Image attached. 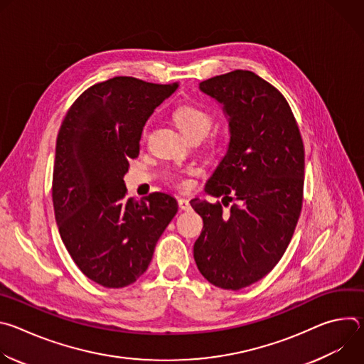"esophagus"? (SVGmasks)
Segmentation results:
<instances>
[{
  "label": "esophagus",
  "instance_id": "34e87169",
  "mask_svg": "<svg viewBox=\"0 0 364 364\" xmlns=\"http://www.w3.org/2000/svg\"><path fill=\"white\" fill-rule=\"evenodd\" d=\"M178 207L181 210L187 212V210H190V201L187 198H178Z\"/></svg>",
  "mask_w": 364,
  "mask_h": 364
}]
</instances>
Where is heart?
Instances as JSON below:
<instances>
[{"mask_svg": "<svg viewBox=\"0 0 364 364\" xmlns=\"http://www.w3.org/2000/svg\"><path fill=\"white\" fill-rule=\"evenodd\" d=\"M174 121L178 125V128L188 136H196L201 135L204 136L207 132L210 131L213 125V115L209 114L207 111L194 107V105H180L176 108L174 114ZM144 136H146V129L144 131ZM198 174L196 168H184L174 171L168 174V181L171 186H174L178 190L187 191L193 187V180L191 177Z\"/></svg>", "mask_w": 364, "mask_h": 364, "instance_id": "heart-1", "label": "heart"}]
</instances>
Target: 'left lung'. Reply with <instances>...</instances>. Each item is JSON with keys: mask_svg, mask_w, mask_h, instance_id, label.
<instances>
[{"mask_svg": "<svg viewBox=\"0 0 364 364\" xmlns=\"http://www.w3.org/2000/svg\"><path fill=\"white\" fill-rule=\"evenodd\" d=\"M200 90L223 103L230 142L207 183V193L236 200H191L203 219L194 243L201 275L237 291L262 279L285 253L304 198L305 154L296 119L284 95L249 70L200 82Z\"/></svg>", "mask_w": 364, "mask_h": 364, "instance_id": "left-lung-1", "label": "left lung"}]
</instances>
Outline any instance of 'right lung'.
<instances>
[{"label":"right lung","instance_id":"obj_1","mask_svg":"<svg viewBox=\"0 0 364 364\" xmlns=\"http://www.w3.org/2000/svg\"><path fill=\"white\" fill-rule=\"evenodd\" d=\"M177 86L117 76L87 87L62 122L51 183L59 233L77 268L105 288L146 271L177 213L174 197L127 198L124 183L145 122Z\"/></svg>","mask_w":364,"mask_h":364}]
</instances>
